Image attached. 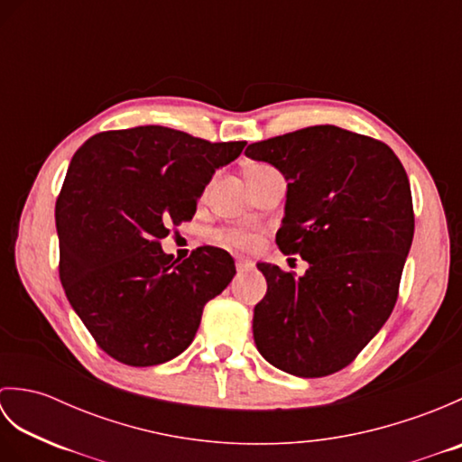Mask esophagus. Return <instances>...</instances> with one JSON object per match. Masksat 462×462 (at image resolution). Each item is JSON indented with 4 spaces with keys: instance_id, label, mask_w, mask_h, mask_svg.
Instances as JSON below:
<instances>
[{
    "instance_id": "esophagus-1",
    "label": "esophagus",
    "mask_w": 462,
    "mask_h": 462,
    "mask_svg": "<svg viewBox=\"0 0 462 462\" xmlns=\"http://www.w3.org/2000/svg\"><path fill=\"white\" fill-rule=\"evenodd\" d=\"M250 268V263L248 262H244V260H240V262H236V270H238V273H244Z\"/></svg>"
}]
</instances>
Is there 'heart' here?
Returning a JSON list of instances; mask_svg holds the SVG:
<instances>
[{"mask_svg": "<svg viewBox=\"0 0 462 462\" xmlns=\"http://www.w3.org/2000/svg\"><path fill=\"white\" fill-rule=\"evenodd\" d=\"M252 169H262V166H252ZM220 240L224 244H228V246L234 248H242V250H248L256 246V236H252L248 232H226L220 236Z\"/></svg>", "mask_w": 462, "mask_h": 462, "instance_id": "b5f03b06", "label": "heart"}]
</instances>
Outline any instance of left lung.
I'll list each match as a JSON object with an SVG mask.
<instances>
[{"instance_id":"1","label":"left lung","mask_w":462,"mask_h":462,"mask_svg":"<svg viewBox=\"0 0 462 462\" xmlns=\"http://www.w3.org/2000/svg\"><path fill=\"white\" fill-rule=\"evenodd\" d=\"M246 156L288 180L276 242L310 263L300 278L258 263L268 291L254 308V341L273 367L326 377L395 308L415 232L407 172L385 143L333 125L252 143Z\"/></svg>"}]
</instances>
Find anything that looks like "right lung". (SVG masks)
<instances>
[{
	"mask_svg": "<svg viewBox=\"0 0 462 462\" xmlns=\"http://www.w3.org/2000/svg\"><path fill=\"white\" fill-rule=\"evenodd\" d=\"M244 146L146 125L99 133L75 152L55 204L59 278L116 361L149 367L180 356L206 301L232 282L228 252L204 246L179 262L161 240L192 220L212 174Z\"/></svg>",
	"mask_w": 462,
	"mask_h": 462,
	"instance_id": "1",
	"label": "right lung"
}]
</instances>
